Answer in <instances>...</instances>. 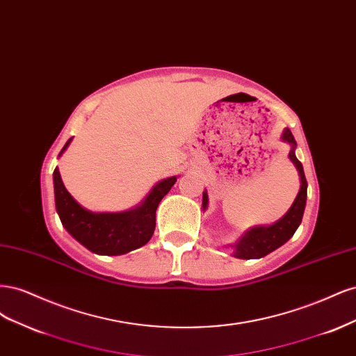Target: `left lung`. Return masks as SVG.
I'll use <instances>...</instances> for the list:
<instances>
[{
	"mask_svg": "<svg viewBox=\"0 0 356 356\" xmlns=\"http://www.w3.org/2000/svg\"><path fill=\"white\" fill-rule=\"evenodd\" d=\"M282 139L289 143L291 147H293L289 152V159L298 170V175L301 179L300 191L293 203V207L289 208V211L285 213L284 218L276 221L272 225H268V227H254L245 233L243 238L234 245L233 254L238 258H248V260H250V258H261L267 254H270L272 251L276 250V248L282 246L286 241L293 238V234L296 233V230L298 229V225L301 222V218H303L306 197H307V181L305 177L303 165H301V161L296 157L294 149L297 143L289 129H285L282 134ZM202 207L203 209H207L208 207L207 191L203 193Z\"/></svg>",
	"mask_w": 356,
	"mask_h": 356,
	"instance_id": "8db88e82",
	"label": "left lung"
}]
</instances>
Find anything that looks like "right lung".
<instances>
[{"label": "right lung", "instance_id": "1", "mask_svg": "<svg viewBox=\"0 0 356 356\" xmlns=\"http://www.w3.org/2000/svg\"><path fill=\"white\" fill-rule=\"evenodd\" d=\"M60 149L59 156L65 152L71 143ZM177 177L160 181L148 193L145 200L138 208L118 213H95L86 211L74 200L65 188L56 168L53 172L55 184V203L62 225L89 251L102 255H120L145 245L156 229V209L170 187L175 184Z\"/></svg>", "mask_w": 356, "mask_h": 356}]
</instances>
